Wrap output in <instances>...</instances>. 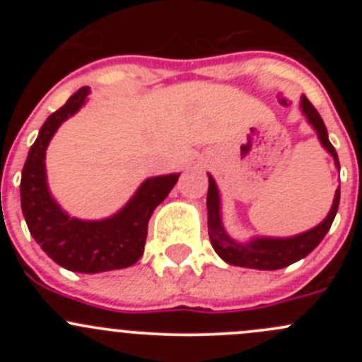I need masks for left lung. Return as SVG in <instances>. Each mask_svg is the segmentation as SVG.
Returning <instances> with one entry per match:
<instances>
[{
  "label": "left lung",
  "mask_w": 362,
  "mask_h": 362,
  "mask_svg": "<svg viewBox=\"0 0 362 362\" xmlns=\"http://www.w3.org/2000/svg\"><path fill=\"white\" fill-rule=\"evenodd\" d=\"M301 110L303 115H306V120L317 131L322 147L333 156L334 166L339 170V160L334 147L331 145L327 138L326 124L322 117L315 110L312 103L306 100V96H301ZM339 204V187L334 192V202L331 206L327 217L315 226L310 231L301 233V235L291 236V238H254L249 243H240L233 240L226 233L221 218V196L218 189L211 175H208V194H206V208H208V235H210L211 247L218 254L222 261L233 266H242V268L252 269H280L286 266L293 264L299 259L306 257L326 236L329 231L331 224L334 221V215L338 211Z\"/></svg>",
  "instance_id": "8db88e82"
}]
</instances>
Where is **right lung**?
I'll use <instances>...</instances> for the list:
<instances>
[{
    "mask_svg": "<svg viewBox=\"0 0 362 362\" xmlns=\"http://www.w3.org/2000/svg\"><path fill=\"white\" fill-rule=\"evenodd\" d=\"M87 94L89 87L78 89L43 122L23 168L21 204L29 233L52 261L69 272L101 273L133 266L144 255L152 211L180 173L147 178L126 206L103 221H80L61 210L47 185L45 151L57 127L82 108Z\"/></svg>",
    "mask_w": 362,
    "mask_h": 362,
    "instance_id": "add662e5",
    "label": "right lung"
}]
</instances>
